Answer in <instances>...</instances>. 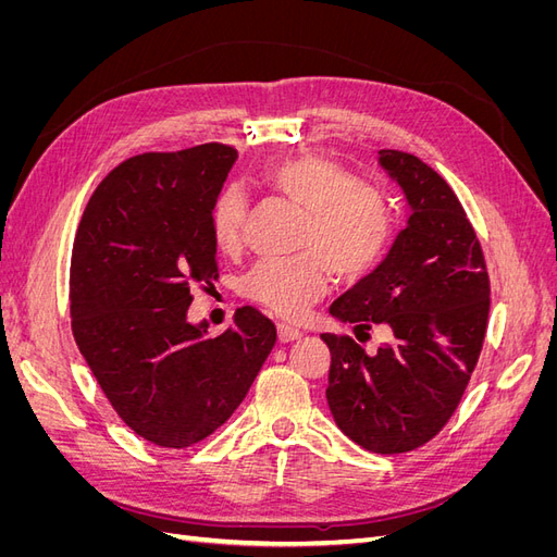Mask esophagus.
<instances>
[{
    "label": "esophagus",
    "mask_w": 557,
    "mask_h": 557,
    "mask_svg": "<svg viewBox=\"0 0 557 557\" xmlns=\"http://www.w3.org/2000/svg\"><path fill=\"white\" fill-rule=\"evenodd\" d=\"M301 336V330L293 327V325H278V342L281 344H290V342H297Z\"/></svg>",
    "instance_id": "obj_1"
}]
</instances>
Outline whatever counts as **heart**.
<instances>
[{
    "label": "heart",
    "instance_id": "b5f03b06",
    "mask_svg": "<svg viewBox=\"0 0 557 557\" xmlns=\"http://www.w3.org/2000/svg\"><path fill=\"white\" fill-rule=\"evenodd\" d=\"M269 190L307 211L297 258L262 260L242 281V293L281 318H301L325 297L330 272L339 281H358L383 260L393 244L395 213L372 185L360 183L339 162L299 156L269 162L262 170ZM248 197L230 183L211 207V237L221 252L242 246Z\"/></svg>",
    "mask_w": 557,
    "mask_h": 557
}]
</instances>
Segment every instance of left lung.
Returning a JSON list of instances; mask_svg holds the SVG:
<instances>
[{
  "label": "left lung",
  "instance_id": "left-lung-1",
  "mask_svg": "<svg viewBox=\"0 0 557 557\" xmlns=\"http://www.w3.org/2000/svg\"><path fill=\"white\" fill-rule=\"evenodd\" d=\"M409 215L387 256L330 307L360 339L381 325L391 342L367 352L350 336L330 348L327 404L362 448L395 455L428 444L458 409L481 356L491 281L476 232L450 185L401 150H379Z\"/></svg>",
  "mask_w": 557,
  "mask_h": 557
}]
</instances>
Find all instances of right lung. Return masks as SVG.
<instances>
[{"label":"right lung","instance_id":"1","mask_svg":"<svg viewBox=\"0 0 557 557\" xmlns=\"http://www.w3.org/2000/svg\"><path fill=\"white\" fill-rule=\"evenodd\" d=\"M234 162L221 144L129 158L97 185L76 230V346L125 425L162 448L221 428L276 344L252 307L215 339L207 320H188L190 290L218 278L209 218Z\"/></svg>","mask_w":557,"mask_h":557}]
</instances>
